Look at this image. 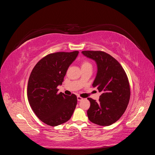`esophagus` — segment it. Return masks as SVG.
<instances>
[{
    "label": "esophagus",
    "mask_w": 155,
    "mask_h": 155,
    "mask_svg": "<svg viewBox=\"0 0 155 155\" xmlns=\"http://www.w3.org/2000/svg\"><path fill=\"white\" fill-rule=\"evenodd\" d=\"M83 98H82V97H80V96H78V97H77L78 101H81V100H83Z\"/></svg>",
    "instance_id": "34e87169"
}]
</instances>
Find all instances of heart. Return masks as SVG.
Returning <instances> with one entry per match:
<instances>
[{
	"label": "heart",
	"instance_id": "obj_1",
	"mask_svg": "<svg viewBox=\"0 0 155 155\" xmlns=\"http://www.w3.org/2000/svg\"><path fill=\"white\" fill-rule=\"evenodd\" d=\"M92 67L91 64L89 63L88 61H83L81 64V68L83 67Z\"/></svg>",
	"mask_w": 155,
	"mask_h": 155
}]
</instances>
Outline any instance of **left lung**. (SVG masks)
Returning a JSON list of instances; mask_svg holds the SVG:
<instances>
[{
	"mask_svg": "<svg viewBox=\"0 0 155 155\" xmlns=\"http://www.w3.org/2000/svg\"><path fill=\"white\" fill-rule=\"evenodd\" d=\"M81 53L96 62L97 70L92 86L102 92L97 102L88 97L91 102L88 118L98 125H110L121 118L127 107L130 95L127 76L118 61L104 51Z\"/></svg>",
	"mask_w": 155,
	"mask_h": 155,
	"instance_id": "1",
	"label": "left lung"
}]
</instances>
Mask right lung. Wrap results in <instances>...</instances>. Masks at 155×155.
I'll list each match as a JSON object with an SVG mask.
<instances>
[{
    "label": "right lung",
    "mask_w": 155,
    "mask_h": 155,
    "mask_svg": "<svg viewBox=\"0 0 155 155\" xmlns=\"http://www.w3.org/2000/svg\"><path fill=\"white\" fill-rule=\"evenodd\" d=\"M79 51L48 54L37 63L30 74L27 96L30 107L43 122L57 126L68 121L77 105V97L58 93L67 71Z\"/></svg>",
    "instance_id": "right-lung-1"
}]
</instances>
